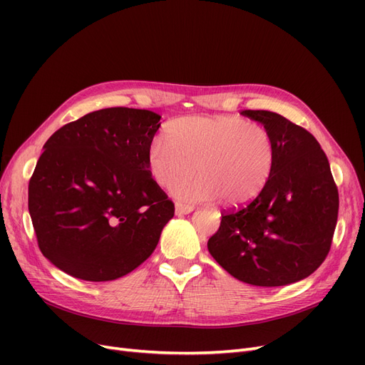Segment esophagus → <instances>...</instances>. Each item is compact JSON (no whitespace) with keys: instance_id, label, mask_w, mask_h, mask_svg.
Here are the masks:
<instances>
[{"instance_id":"esophagus-1","label":"esophagus","mask_w":365,"mask_h":365,"mask_svg":"<svg viewBox=\"0 0 365 365\" xmlns=\"http://www.w3.org/2000/svg\"><path fill=\"white\" fill-rule=\"evenodd\" d=\"M193 205H187V204H181V202H176V205H175V213L178 215V216H181V215H187V213H190V212H193Z\"/></svg>"}]
</instances>
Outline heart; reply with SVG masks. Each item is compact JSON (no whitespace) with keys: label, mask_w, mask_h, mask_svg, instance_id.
Here are the masks:
<instances>
[{"label":"heart","mask_w":365,"mask_h":365,"mask_svg":"<svg viewBox=\"0 0 365 365\" xmlns=\"http://www.w3.org/2000/svg\"><path fill=\"white\" fill-rule=\"evenodd\" d=\"M275 160L277 146L271 132L237 115L176 118L146 153L152 178L163 187L176 180L172 193L180 201L217 197L227 207L257 200L272 178ZM195 165L200 175L185 179Z\"/></svg>","instance_id":"1"}]
</instances>
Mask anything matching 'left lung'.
Segmentation results:
<instances>
[{
    "label": "left lung",
    "instance_id": "obj_1",
    "mask_svg": "<svg viewBox=\"0 0 365 365\" xmlns=\"http://www.w3.org/2000/svg\"><path fill=\"white\" fill-rule=\"evenodd\" d=\"M275 140L277 160L264 192L251 204L224 210L208 251L228 274L256 286H284L324 262L338 219V187L311 132L271 111L240 113Z\"/></svg>",
    "mask_w": 365,
    "mask_h": 365
}]
</instances>
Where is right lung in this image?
Wrapping results in <instances>:
<instances>
[{"label": "right lung", "instance_id": "obj_1", "mask_svg": "<svg viewBox=\"0 0 365 365\" xmlns=\"http://www.w3.org/2000/svg\"><path fill=\"white\" fill-rule=\"evenodd\" d=\"M160 118L148 109H98L43 145L29 182V212L38 247L54 267L108 282L155 250L175 215L146 161Z\"/></svg>", "mask_w": 365, "mask_h": 365}]
</instances>
